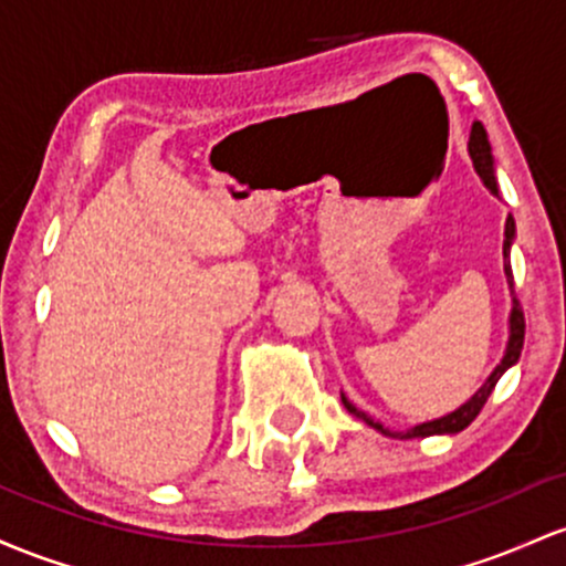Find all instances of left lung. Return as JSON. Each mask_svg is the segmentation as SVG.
<instances>
[{"label": "left lung", "instance_id": "1", "mask_svg": "<svg viewBox=\"0 0 566 566\" xmlns=\"http://www.w3.org/2000/svg\"><path fill=\"white\" fill-rule=\"evenodd\" d=\"M468 151H471L473 165H475V170H479L481 181H484L486 187L492 189L494 195H497V179H494L492 149H489L486 130H484V125H481V123H473V128H471V142H468ZM513 232H516V224H513V219H511V216H507V221H505V240H503V259H505V275H507V283H511V289H513V272H511V259H507V253H511ZM524 328H526V323H524V310H522V304H518V300H516V291H513L511 339H507V350H505V355H503V360H500V366L494 368L492 377L486 379L484 387H481V390L475 392L471 401L462 403L460 409L452 411V415L441 417V420L422 422V424H417V428L406 430V433H392V430H387V428H382V424H379V422H374L371 417L366 415V411L355 409V406H353L350 401H347L345 396H342V403H345V409L350 411V415L360 417V420H364L366 424H371V428L382 430L385 436H392V438H428V436H443V433H460V430H465L468 424H471V422L475 420V417H479V411L484 409L486 398L492 396V390H494V385H497V379L503 377L507 368H511V366L518 360V355H522V347H524Z\"/></svg>", "mask_w": 566, "mask_h": 566}]
</instances>
